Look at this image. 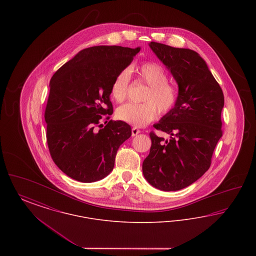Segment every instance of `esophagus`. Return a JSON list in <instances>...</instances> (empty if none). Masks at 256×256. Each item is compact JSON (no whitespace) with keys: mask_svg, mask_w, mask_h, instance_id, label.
<instances>
[{"mask_svg":"<svg viewBox=\"0 0 256 256\" xmlns=\"http://www.w3.org/2000/svg\"><path fill=\"white\" fill-rule=\"evenodd\" d=\"M140 132H141V130H140L139 128H137L136 126L132 128V136H136L137 134H139Z\"/></svg>","mask_w":256,"mask_h":256,"instance_id":"obj_1","label":"esophagus"}]
</instances>
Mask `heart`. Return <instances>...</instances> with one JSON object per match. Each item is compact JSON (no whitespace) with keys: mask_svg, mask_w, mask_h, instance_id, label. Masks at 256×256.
I'll use <instances>...</instances> for the list:
<instances>
[{"mask_svg":"<svg viewBox=\"0 0 256 256\" xmlns=\"http://www.w3.org/2000/svg\"><path fill=\"white\" fill-rule=\"evenodd\" d=\"M138 78L146 84L148 89L142 100L144 102H128L120 106L116 115L119 120L134 126H144L154 121L159 112L170 113L178 102V89L168 82V74L156 62L146 61L135 69ZM130 71L124 68L117 74L110 86V95L117 102H122L128 94Z\"/></svg>","mask_w":256,"mask_h":256,"instance_id":"obj_1","label":"heart"}]
</instances>
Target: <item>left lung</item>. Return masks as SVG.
<instances>
[{
    "label": "left lung",
    "instance_id": "obj_1",
    "mask_svg": "<svg viewBox=\"0 0 256 256\" xmlns=\"http://www.w3.org/2000/svg\"><path fill=\"white\" fill-rule=\"evenodd\" d=\"M150 49L178 84V102L154 126L170 134L169 141L150 134L152 146L142 170L148 182L162 191H178L198 180L211 165L222 136V90L195 50L158 42Z\"/></svg>",
    "mask_w": 256,
    "mask_h": 256
}]
</instances>
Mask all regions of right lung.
I'll return each instance as SVG.
<instances>
[{
	"label": "right lung",
	"instance_id": "add662e5",
	"mask_svg": "<svg viewBox=\"0 0 256 256\" xmlns=\"http://www.w3.org/2000/svg\"><path fill=\"white\" fill-rule=\"evenodd\" d=\"M140 48L94 46L80 50L54 73L45 110L47 143L56 166L80 182H94L113 170L117 150L132 136L113 113L110 86ZM106 114V126L100 122Z\"/></svg>",
	"mask_w": 256,
	"mask_h": 256
}]
</instances>
